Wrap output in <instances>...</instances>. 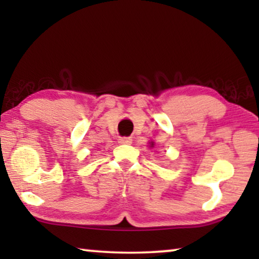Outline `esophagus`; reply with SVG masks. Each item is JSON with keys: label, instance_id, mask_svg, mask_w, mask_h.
Returning <instances> with one entry per match:
<instances>
[{"label": "esophagus", "instance_id": "esophagus-1", "mask_svg": "<svg viewBox=\"0 0 259 259\" xmlns=\"http://www.w3.org/2000/svg\"><path fill=\"white\" fill-rule=\"evenodd\" d=\"M132 143V139L131 138H127V137H121L119 138V144H123V145H128Z\"/></svg>", "mask_w": 259, "mask_h": 259}]
</instances>
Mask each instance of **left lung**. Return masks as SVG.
<instances>
[{
    "mask_svg": "<svg viewBox=\"0 0 259 259\" xmlns=\"http://www.w3.org/2000/svg\"><path fill=\"white\" fill-rule=\"evenodd\" d=\"M151 144V147H153L154 146V144L153 143H150Z\"/></svg>",
    "mask_w": 259,
    "mask_h": 259,
    "instance_id": "left-lung-1",
    "label": "left lung"
}]
</instances>
